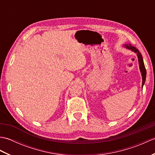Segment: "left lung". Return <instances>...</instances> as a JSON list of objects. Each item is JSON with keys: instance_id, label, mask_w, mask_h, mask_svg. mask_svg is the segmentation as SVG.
<instances>
[{"instance_id": "1", "label": "left lung", "mask_w": 155, "mask_h": 155, "mask_svg": "<svg viewBox=\"0 0 155 155\" xmlns=\"http://www.w3.org/2000/svg\"><path fill=\"white\" fill-rule=\"evenodd\" d=\"M124 47H126L127 49H129V50L134 52L137 54L138 61H139V64L140 71V72H141V75H142V79H143L142 87H143L144 83H145L146 76H147V71H146L145 67H144V62H143V57H142V54H140V52H139V51L138 50L137 48H136V47H133V46H132L130 44H129V45H124Z\"/></svg>"}]
</instances>
